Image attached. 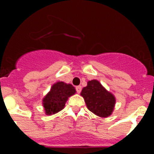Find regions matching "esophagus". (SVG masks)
<instances>
[{"label": "esophagus", "instance_id": "1", "mask_svg": "<svg viewBox=\"0 0 154 154\" xmlns=\"http://www.w3.org/2000/svg\"><path fill=\"white\" fill-rule=\"evenodd\" d=\"M75 89H76V92H78V93H80L82 91V86L81 85H78V86H76Z\"/></svg>", "mask_w": 154, "mask_h": 154}]
</instances>
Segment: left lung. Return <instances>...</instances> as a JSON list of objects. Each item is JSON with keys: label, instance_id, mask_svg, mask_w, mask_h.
I'll return each mask as SVG.
<instances>
[{"label": "left lung", "instance_id": "left-lung-1", "mask_svg": "<svg viewBox=\"0 0 154 154\" xmlns=\"http://www.w3.org/2000/svg\"><path fill=\"white\" fill-rule=\"evenodd\" d=\"M81 95L85 99L87 108L94 114L101 117H108L112 114L116 103L115 97L106 90L99 81L88 82L87 86L82 90Z\"/></svg>", "mask_w": 154, "mask_h": 154}]
</instances>
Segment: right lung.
Returning <instances> with one entry per match:
<instances>
[{
	"instance_id": "1",
	"label": "right lung",
	"mask_w": 154,
	"mask_h": 154,
	"mask_svg": "<svg viewBox=\"0 0 154 154\" xmlns=\"http://www.w3.org/2000/svg\"><path fill=\"white\" fill-rule=\"evenodd\" d=\"M75 93V89L71 84L58 82L51 87V90L43 99V106L47 115L59 112L65 107L69 96Z\"/></svg>"
}]
</instances>
